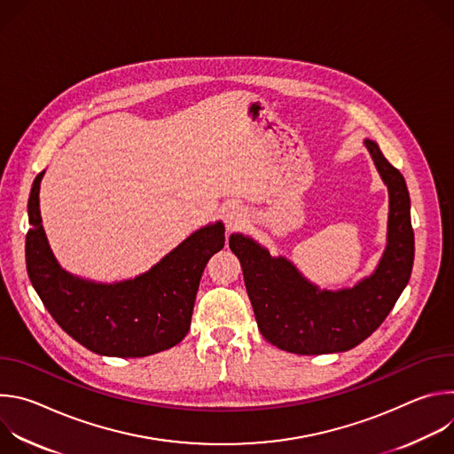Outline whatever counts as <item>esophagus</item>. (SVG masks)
I'll return each instance as SVG.
<instances>
[{
    "mask_svg": "<svg viewBox=\"0 0 454 454\" xmlns=\"http://www.w3.org/2000/svg\"><path fill=\"white\" fill-rule=\"evenodd\" d=\"M246 221V212L239 207V205H231L226 208L224 212V223H226V228L228 230H237L244 224Z\"/></svg>",
    "mask_w": 454,
    "mask_h": 454,
    "instance_id": "esophagus-1",
    "label": "esophagus"
}]
</instances>
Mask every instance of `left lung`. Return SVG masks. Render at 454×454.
<instances>
[{
  "instance_id": "1",
  "label": "left lung",
  "mask_w": 454,
  "mask_h": 454,
  "mask_svg": "<svg viewBox=\"0 0 454 454\" xmlns=\"http://www.w3.org/2000/svg\"><path fill=\"white\" fill-rule=\"evenodd\" d=\"M364 145L390 193L386 249L375 271L352 289L327 291L310 284L284 256L242 233H231L256 325L275 347L317 356L345 352L364 341L386 319L411 277L415 235L410 192L403 174L387 161L379 145Z\"/></svg>"
}]
</instances>
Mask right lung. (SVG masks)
I'll return each instance as SVG.
<instances>
[{
  "instance_id": "add662e5",
  "label": "right lung",
  "mask_w": 454,
  "mask_h": 454,
  "mask_svg": "<svg viewBox=\"0 0 454 454\" xmlns=\"http://www.w3.org/2000/svg\"><path fill=\"white\" fill-rule=\"evenodd\" d=\"M37 174L28 200L27 271L57 325L88 350L109 357H145L177 345L190 329L193 301L210 256L224 247L219 221L193 231L147 273L97 284L64 271L41 224Z\"/></svg>"
}]
</instances>
